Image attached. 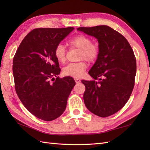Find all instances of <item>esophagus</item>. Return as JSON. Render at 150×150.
Segmentation results:
<instances>
[{
	"label": "esophagus",
	"mask_w": 150,
	"mask_h": 150,
	"mask_svg": "<svg viewBox=\"0 0 150 150\" xmlns=\"http://www.w3.org/2000/svg\"><path fill=\"white\" fill-rule=\"evenodd\" d=\"M75 81L76 83H80L81 80L79 79H75Z\"/></svg>",
	"instance_id": "obj_1"
}]
</instances>
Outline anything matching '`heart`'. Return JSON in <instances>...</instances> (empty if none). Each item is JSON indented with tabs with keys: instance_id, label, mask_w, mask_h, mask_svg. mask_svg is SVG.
<instances>
[{
	"instance_id": "b5f03b06",
	"label": "heart",
	"mask_w": 150,
	"mask_h": 150,
	"mask_svg": "<svg viewBox=\"0 0 150 150\" xmlns=\"http://www.w3.org/2000/svg\"><path fill=\"white\" fill-rule=\"evenodd\" d=\"M69 45L81 49L80 59H85L88 62H93L99 55L100 50L98 44L91 42L90 37L85 35L79 34L72 37L69 40ZM54 55L59 62L64 63L66 60V49L62 44H59L54 50ZM87 68L86 63L84 61L69 63L63 69V73L66 76L79 78L84 74Z\"/></svg>"
}]
</instances>
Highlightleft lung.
<instances>
[{"instance_id": "1", "label": "left lung", "mask_w": 150, "mask_h": 150, "mask_svg": "<svg viewBox=\"0 0 150 150\" xmlns=\"http://www.w3.org/2000/svg\"><path fill=\"white\" fill-rule=\"evenodd\" d=\"M78 31L96 38L100 53L88 73L95 81L82 82L86 106L91 113L106 117L117 113L129 100L135 84L136 59L128 41L108 26L81 27Z\"/></svg>"}]
</instances>
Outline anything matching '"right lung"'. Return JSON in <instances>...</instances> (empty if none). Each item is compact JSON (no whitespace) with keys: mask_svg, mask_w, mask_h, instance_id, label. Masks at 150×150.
Wrapping results in <instances>:
<instances>
[{"mask_svg":"<svg viewBox=\"0 0 150 150\" xmlns=\"http://www.w3.org/2000/svg\"><path fill=\"white\" fill-rule=\"evenodd\" d=\"M73 30L72 27L34 29L22 40L13 60L19 99L31 114L43 120L61 115L75 85L71 77H57L60 68L54 55L57 45Z\"/></svg>","mask_w":150,"mask_h":150,"instance_id":"obj_1","label":"right lung"}]
</instances>
